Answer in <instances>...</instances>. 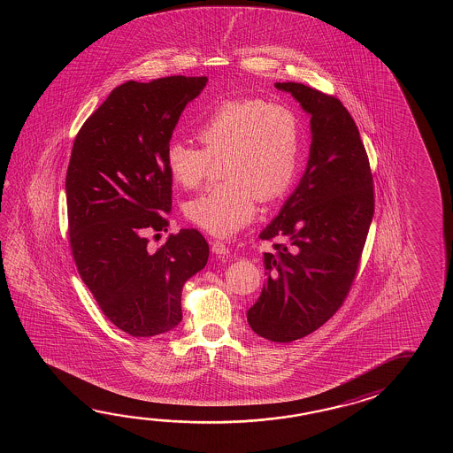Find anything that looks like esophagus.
I'll list each match as a JSON object with an SVG mask.
<instances>
[{"instance_id": "obj_1", "label": "esophagus", "mask_w": 453, "mask_h": 453, "mask_svg": "<svg viewBox=\"0 0 453 453\" xmlns=\"http://www.w3.org/2000/svg\"><path fill=\"white\" fill-rule=\"evenodd\" d=\"M211 246H212L213 254H220V256H225V254H228L230 252V248L223 242V241H211Z\"/></svg>"}]
</instances>
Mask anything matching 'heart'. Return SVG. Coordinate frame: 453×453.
<instances>
[{
    "label": "heart",
    "mask_w": 453,
    "mask_h": 453,
    "mask_svg": "<svg viewBox=\"0 0 453 453\" xmlns=\"http://www.w3.org/2000/svg\"><path fill=\"white\" fill-rule=\"evenodd\" d=\"M194 147L172 141L166 170L176 186L194 189L222 160V183L184 203V217L213 236H231L254 219L256 203H272L298 176L304 134L299 116L260 98L226 100L194 127Z\"/></svg>",
    "instance_id": "1"
}]
</instances>
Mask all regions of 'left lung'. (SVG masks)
<instances>
[{
    "instance_id": "8db88e82",
    "label": "left lung",
    "mask_w": 453,
    "mask_h": 453,
    "mask_svg": "<svg viewBox=\"0 0 453 453\" xmlns=\"http://www.w3.org/2000/svg\"><path fill=\"white\" fill-rule=\"evenodd\" d=\"M311 115V154L298 188L259 234L265 285L248 311L250 328L279 343L322 327L345 303L374 215V184L355 119L337 96L277 82ZM279 239V242H273Z\"/></svg>"
}]
</instances>
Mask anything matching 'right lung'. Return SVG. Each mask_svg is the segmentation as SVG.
Listing matches in <instances>:
<instances>
[{
	"instance_id": "right-lung-1",
	"label": "right lung",
	"mask_w": 453,
	"mask_h": 453,
	"mask_svg": "<svg viewBox=\"0 0 453 453\" xmlns=\"http://www.w3.org/2000/svg\"><path fill=\"white\" fill-rule=\"evenodd\" d=\"M205 84V76L129 81L111 90L74 139L66 173L69 246L102 312L133 337H155L181 322L183 285L209 259L196 228L170 234L155 250L145 238L168 226L173 181L165 150L184 106Z\"/></svg>"
}]
</instances>
